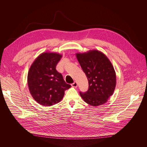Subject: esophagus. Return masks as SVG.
I'll use <instances>...</instances> for the list:
<instances>
[{
	"label": "esophagus",
	"mask_w": 147,
	"mask_h": 147,
	"mask_svg": "<svg viewBox=\"0 0 147 147\" xmlns=\"http://www.w3.org/2000/svg\"><path fill=\"white\" fill-rule=\"evenodd\" d=\"M71 86H72L73 87L76 88V87H77V82L75 81V82H74L73 84H71Z\"/></svg>",
	"instance_id": "1"
}]
</instances>
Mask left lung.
Returning a JSON list of instances; mask_svg holds the SVG:
<instances>
[{"label": "left lung", "mask_w": 147, "mask_h": 147, "mask_svg": "<svg viewBox=\"0 0 147 147\" xmlns=\"http://www.w3.org/2000/svg\"><path fill=\"white\" fill-rule=\"evenodd\" d=\"M88 80L89 88L80 96L87 103L98 107L105 103L114 92L116 73L107 56L98 50H90L76 54Z\"/></svg>", "instance_id": "8db88e82"}]
</instances>
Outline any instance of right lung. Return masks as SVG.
<instances>
[{"mask_svg": "<svg viewBox=\"0 0 147 147\" xmlns=\"http://www.w3.org/2000/svg\"><path fill=\"white\" fill-rule=\"evenodd\" d=\"M62 55L46 52L34 61L28 73L27 82L31 95L41 105L52 106L60 102L65 91L71 87L56 67Z\"/></svg>", "mask_w": 147, "mask_h": 147, "instance_id": "right-lung-1", "label": "right lung"}]
</instances>
